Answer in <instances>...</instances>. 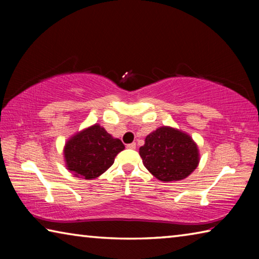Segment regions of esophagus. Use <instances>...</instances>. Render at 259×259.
<instances>
[{
    "mask_svg": "<svg viewBox=\"0 0 259 259\" xmlns=\"http://www.w3.org/2000/svg\"><path fill=\"white\" fill-rule=\"evenodd\" d=\"M126 147L130 148V150H135V148H136V143H131V144H128V145H126Z\"/></svg>",
    "mask_w": 259,
    "mask_h": 259,
    "instance_id": "esophagus-1",
    "label": "esophagus"
}]
</instances>
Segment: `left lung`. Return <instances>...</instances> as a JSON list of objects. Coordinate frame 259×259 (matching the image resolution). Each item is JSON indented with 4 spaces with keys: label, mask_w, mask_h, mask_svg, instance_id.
<instances>
[{
    "label": "left lung",
    "mask_w": 259,
    "mask_h": 259,
    "mask_svg": "<svg viewBox=\"0 0 259 259\" xmlns=\"http://www.w3.org/2000/svg\"><path fill=\"white\" fill-rule=\"evenodd\" d=\"M145 168L162 182L182 181L199 164V148L190 135L171 126H160L139 148Z\"/></svg>",
    "instance_id": "obj_1"
}]
</instances>
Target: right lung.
Listing matches in <instances>:
<instances>
[{
	"label": "right lung",
	"instance_id": "add662e5",
	"mask_svg": "<svg viewBox=\"0 0 259 259\" xmlns=\"http://www.w3.org/2000/svg\"><path fill=\"white\" fill-rule=\"evenodd\" d=\"M124 150L120 139L113 138L103 126L94 124L72 136L64 147L66 166L74 176L95 179L114 163Z\"/></svg>",
	"mask_w": 259,
	"mask_h": 259
}]
</instances>
